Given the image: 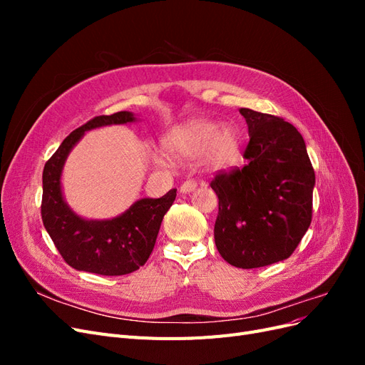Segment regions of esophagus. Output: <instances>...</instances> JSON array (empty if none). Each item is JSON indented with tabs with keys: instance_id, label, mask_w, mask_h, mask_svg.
<instances>
[{
	"instance_id": "34e87169",
	"label": "esophagus",
	"mask_w": 365,
	"mask_h": 365,
	"mask_svg": "<svg viewBox=\"0 0 365 365\" xmlns=\"http://www.w3.org/2000/svg\"><path fill=\"white\" fill-rule=\"evenodd\" d=\"M196 189V181L195 180H187L181 184V192L182 193H190Z\"/></svg>"
}]
</instances>
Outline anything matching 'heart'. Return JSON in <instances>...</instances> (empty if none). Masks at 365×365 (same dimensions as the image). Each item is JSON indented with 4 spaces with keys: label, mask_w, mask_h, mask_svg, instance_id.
<instances>
[{
    "label": "heart",
    "mask_w": 365,
    "mask_h": 365,
    "mask_svg": "<svg viewBox=\"0 0 365 365\" xmlns=\"http://www.w3.org/2000/svg\"><path fill=\"white\" fill-rule=\"evenodd\" d=\"M165 149L175 160L190 161L204 157L213 168H227L237 158L239 141L235 129H219L213 121L200 120L173 129ZM157 163L165 164V160L158 157Z\"/></svg>",
    "instance_id": "1"
}]
</instances>
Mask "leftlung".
<instances>
[{"label":"left lung","mask_w":365,"mask_h":365,"mask_svg":"<svg viewBox=\"0 0 365 365\" xmlns=\"http://www.w3.org/2000/svg\"><path fill=\"white\" fill-rule=\"evenodd\" d=\"M250 141L244 168L220 170L215 242L220 256L242 269L288 259L312 220L315 172L304 140L280 117L240 108Z\"/></svg>","instance_id":"left-lung-1"}]
</instances>
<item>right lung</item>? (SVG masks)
I'll return each instance as SVG.
<instances>
[{
	"label": "right lung",
	"instance_id": "1",
	"mask_svg": "<svg viewBox=\"0 0 365 365\" xmlns=\"http://www.w3.org/2000/svg\"><path fill=\"white\" fill-rule=\"evenodd\" d=\"M132 113L98 115L73 130L43 165L41 216L62 259L77 271L125 275L145 264L155 245L161 220L176 197V189L158 200L143 197L123 215L108 220H86L63 201L61 173L70 150L85 130L134 121Z\"/></svg>",
	"mask_w": 365,
	"mask_h": 365
}]
</instances>
